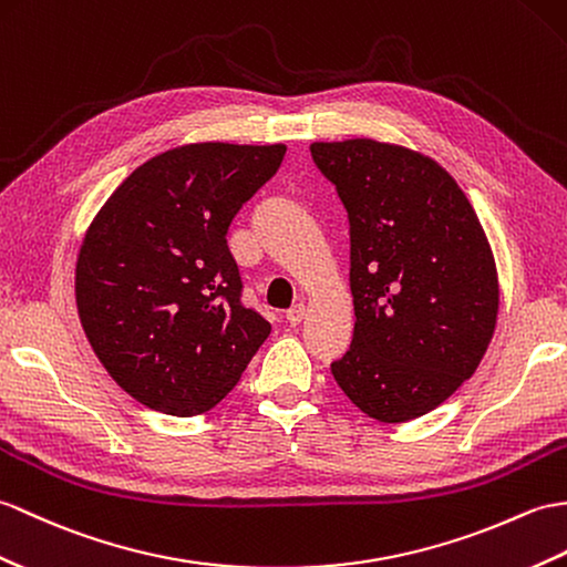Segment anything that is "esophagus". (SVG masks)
Here are the masks:
<instances>
[{
	"label": "esophagus",
	"instance_id": "esophagus-1",
	"mask_svg": "<svg viewBox=\"0 0 567 567\" xmlns=\"http://www.w3.org/2000/svg\"><path fill=\"white\" fill-rule=\"evenodd\" d=\"M285 319H287L289 326H299L301 319H305V305H295L292 309H287Z\"/></svg>",
	"mask_w": 567,
	"mask_h": 567
}]
</instances>
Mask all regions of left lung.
Returning <instances> with one entry per match:
<instances>
[{
  "instance_id": "left-lung-1",
  "label": "left lung",
  "mask_w": 567,
  "mask_h": 567,
  "mask_svg": "<svg viewBox=\"0 0 567 567\" xmlns=\"http://www.w3.org/2000/svg\"><path fill=\"white\" fill-rule=\"evenodd\" d=\"M309 150L350 221L354 331L331 374L379 423L425 415L488 350L499 305L491 244L430 156L374 140Z\"/></svg>"
}]
</instances>
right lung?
Listing matches in <instances>:
<instances>
[{"label":"right lung","mask_w":567,"mask_h":567,"mask_svg":"<svg viewBox=\"0 0 567 567\" xmlns=\"http://www.w3.org/2000/svg\"><path fill=\"white\" fill-rule=\"evenodd\" d=\"M285 144H188L130 174L84 236L76 309L96 358L166 415H200L236 386L270 323L244 307L227 229L278 174Z\"/></svg>","instance_id":"obj_1"}]
</instances>
